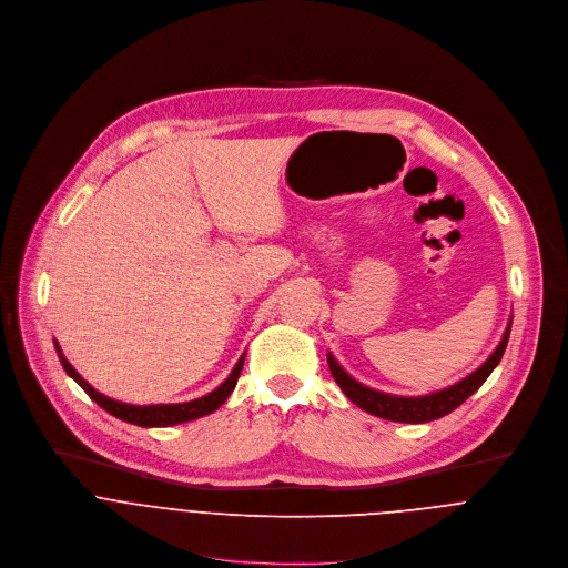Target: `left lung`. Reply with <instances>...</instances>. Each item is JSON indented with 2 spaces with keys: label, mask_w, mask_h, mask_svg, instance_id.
<instances>
[{
  "label": "left lung",
  "mask_w": 568,
  "mask_h": 568,
  "mask_svg": "<svg viewBox=\"0 0 568 568\" xmlns=\"http://www.w3.org/2000/svg\"><path fill=\"white\" fill-rule=\"evenodd\" d=\"M508 335H510V326L506 328L504 339L495 349V354L475 374H470L462 383L452 385L443 392H436L429 396H418V398H403V396H389V394L374 392V389L356 383L343 367L335 363V358L331 354L326 356V361H328L331 376L335 378L339 389H343L347 394V398L352 403H356L361 409H365L378 418H387V420H396V423H427V420H436L449 412H455L462 403H466L486 383V378L493 374V369L499 365V361L506 352Z\"/></svg>",
  "instance_id": "1"
}]
</instances>
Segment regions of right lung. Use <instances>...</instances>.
Returning <instances> with one entry per match:
<instances>
[{
	"mask_svg": "<svg viewBox=\"0 0 568 568\" xmlns=\"http://www.w3.org/2000/svg\"><path fill=\"white\" fill-rule=\"evenodd\" d=\"M55 352H58V358L64 367V372L89 394L91 400H95L104 412H109L111 416H116L125 423H132V425H141V427H168V425H179V423H187V420H194V418H201L205 414H212L216 407H221L225 403V398H229L240 381V374H242V367H244V356L240 358L237 367L233 369V374L225 378V383H221L212 394L203 396V398H196V400H190V403H176V405H128V403H119V400H111L102 394H98L71 365L69 361L62 356V349L58 347L55 343Z\"/></svg>",
	"mask_w": 568,
	"mask_h": 568,
	"instance_id": "add662e5",
	"label": "right lung"
}]
</instances>
